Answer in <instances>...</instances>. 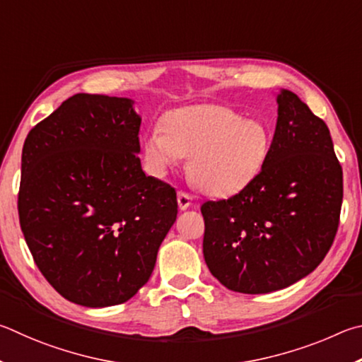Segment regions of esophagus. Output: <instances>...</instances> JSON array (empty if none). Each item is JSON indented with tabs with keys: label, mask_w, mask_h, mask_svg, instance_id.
<instances>
[{
	"label": "esophagus",
	"mask_w": 362,
	"mask_h": 362,
	"mask_svg": "<svg viewBox=\"0 0 362 362\" xmlns=\"http://www.w3.org/2000/svg\"><path fill=\"white\" fill-rule=\"evenodd\" d=\"M192 204V197L189 195L187 192H177V206L181 208V210H186V208Z\"/></svg>",
	"instance_id": "34e87169"
}]
</instances>
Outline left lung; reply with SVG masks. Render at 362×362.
I'll use <instances>...</instances> for the list:
<instances>
[{
  "label": "left lung",
  "mask_w": 362,
  "mask_h": 362,
  "mask_svg": "<svg viewBox=\"0 0 362 362\" xmlns=\"http://www.w3.org/2000/svg\"><path fill=\"white\" fill-rule=\"evenodd\" d=\"M129 98L76 93L30 130L18 219L57 293L82 307L132 299L177 214L176 191L146 176Z\"/></svg>",
  "instance_id": "left-lung-1"
}]
</instances>
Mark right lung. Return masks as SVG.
<instances>
[{"mask_svg":"<svg viewBox=\"0 0 362 362\" xmlns=\"http://www.w3.org/2000/svg\"><path fill=\"white\" fill-rule=\"evenodd\" d=\"M259 173L227 200H208L204 256L227 289L265 294L307 276L339 229L344 175L325 120L289 90Z\"/></svg>","mask_w":362,"mask_h":362,"instance_id":"obj_1","label":"right lung"}]
</instances>
